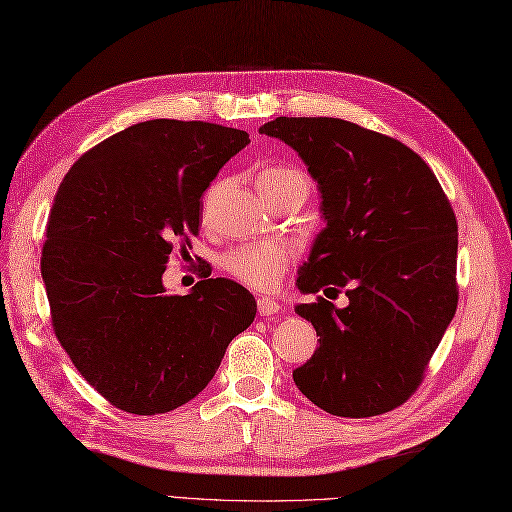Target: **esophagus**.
Segmentation results:
<instances>
[{
  "label": "esophagus",
  "mask_w": 512,
  "mask_h": 512,
  "mask_svg": "<svg viewBox=\"0 0 512 512\" xmlns=\"http://www.w3.org/2000/svg\"><path fill=\"white\" fill-rule=\"evenodd\" d=\"M258 313L263 319H273L280 313V304L271 297H258Z\"/></svg>",
  "instance_id": "esophagus-1"
}]
</instances>
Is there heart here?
Wrapping results in <instances>:
<instances>
[{
	"instance_id": "1",
	"label": "heart",
	"mask_w": 512,
	"mask_h": 512,
	"mask_svg": "<svg viewBox=\"0 0 512 512\" xmlns=\"http://www.w3.org/2000/svg\"><path fill=\"white\" fill-rule=\"evenodd\" d=\"M297 176H302V173L291 167H271L260 173L258 189L263 191V195H267L273 189H278L282 182ZM295 256V245L284 239L243 243L228 249L221 256V269L236 282L247 286V289L269 293L280 284L284 271L293 265Z\"/></svg>"
}]
</instances>
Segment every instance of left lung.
<instances>
[{"instance_id": "1", "label": "left lung", "mask_w": 512, "mask_h": 512, "mask_svg": "<svg viewBox=\"0 0 512 512\" xmlns=\"http://www.w3.org/2000/svg\"><path fill=\"white\" fill-rule=\"evenodd\" d=\"M302 156L319 184L326 228L297 289L336 293L295 310L319 350L293 371L297 389L336 417H373L413 395L458 306V223L419 154L332 117H278L260 128Z\"/></svg>"}]
</instances>
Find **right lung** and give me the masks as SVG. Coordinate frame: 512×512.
I'll return each mask as SVG.
<instances>
[{
    "mask_svg": "<svg viewBox=\"0 0 512 512\" xmlns=\"http://www.w3.org/2000/svg\"><path fill=\"white\" fill-rule=\"evenodd\" d=\"M249 134L206 121L152 119L97 143L69 169L47 219L41 276L52 326L84 380L115 408L158 415L213 380L256 317L226 278L167 295L176 245L199 234V206Z\"/></svg>",
    "mask_w": 512,
    "mask_h": 512,
    "instance_id": "right-lung-1",
    "label": "right lung"
}]
</instances>
